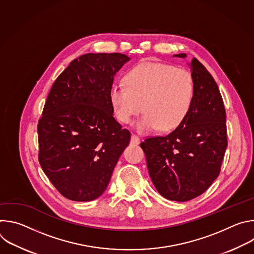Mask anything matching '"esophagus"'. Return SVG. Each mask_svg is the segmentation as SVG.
Returning <instances> with one entry per match:
<instances>
[{
	"label": "esophagus",
	"instance_id": "34e87169",
	"mask_svg": "<svg viewBox=\"0 0 254 254\" xmlns=\"http://www.w3.org/2000/svg\"><path fill=\"white\" fill-rule=\"evenodd\" d=\"M130 142H131L132 144H138V143L140 142V139H139V137H138L137 135H135V134H131Z\"/></svg>",
	"mask_w": 254,
	"mask_h": 254
}]
</instances>
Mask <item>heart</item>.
Segmentation results:
<instances>
[{
    "label": "heart",
    "mask_w": 254,
    "mask_h": 254,
    "mask_svg": "<svg viewBox=\"0 0 254 254\" xmlns=\"http://www.w3.org/2000/svg\"><path fill=\"white\" fill-rule=\"evenodd\" d=\"M125 84L111 88L110 102L122 124H129L141 110L144 112L134 124L139 132L175 128L191 108L194 81L186 68L142 62L127 72Z\"/></svg>",
    "instance_id": "heart-1"
}]
</instances>
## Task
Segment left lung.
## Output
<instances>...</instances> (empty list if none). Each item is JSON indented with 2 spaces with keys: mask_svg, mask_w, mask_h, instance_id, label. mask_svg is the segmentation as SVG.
Returning a JSON list of instances; mask_svg holds the SVG:
<instances>
[{
  "mask_svg": "<svg viewBox=\"0 0 254 254\" xmlns=\"http://www.w3.org/2000/svg\"><path fill=\"white\" fill-rule=\"evenodd\" d=\"M174 57L185 58L186 54ZM190 69L194 95L186 119L169 134L140 143L157 191L178 202L194 199L211 186L227 148L226 114L218 85L196 58Z\"/></svg>",
  "mask_w": 254,
  "mask_h": 254,
  "instance_id": "obj_1",
  "label": "left lung"
}]
</instances>
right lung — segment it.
<instances>
[{
    "mask_svg": "<svg viewBox=\"0 0 254 254\" xmlns=\"http://www.w3.org/2000/svg\"><path fill=\"white\" fill-rule=\"evenodd\" d=\"M129 60L121 53H87L57 77L38 123L39 163L65 198H98L130 140L114 118L110 90Z\"/></svg>",
    "mask_w": 254,
    "mask_h": 254,
    "instance_id": "right-lung-1",
    "label": "right lung"
}]
</instances>
